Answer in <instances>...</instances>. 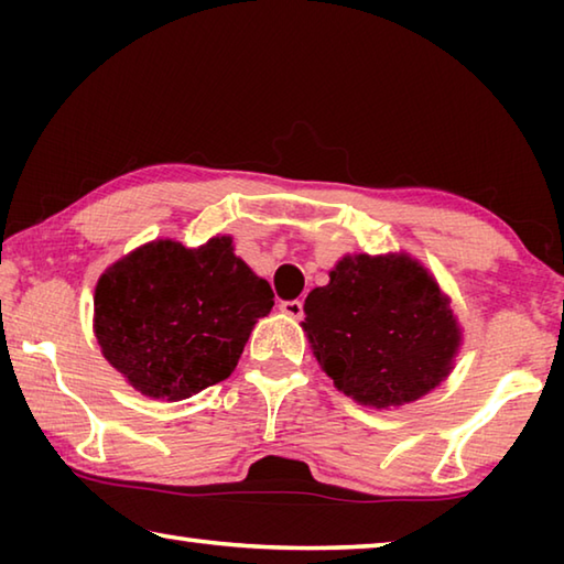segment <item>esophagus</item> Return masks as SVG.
I'll use <instances>...</instances> for the list:
<instances>
[{
    "label": "esophagus",
    "mask_w": 564,
    "mask_h": 564,
    "mask_svg": "<svg viewBox=\"0 0 564 564\" xmlns=\"http://www.w3.org/2000/svg\"><path fill=\"white\" fill-rule=\"evenodd\" d=\"M281 313H285L289 318L299 321L303 316V303L301 301H283L281 303Z\"/></svg>",
    "instance_id": "1"
}]
</instances>
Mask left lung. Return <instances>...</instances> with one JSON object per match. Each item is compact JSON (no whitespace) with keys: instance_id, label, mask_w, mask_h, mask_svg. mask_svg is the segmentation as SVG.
<instances>
[{"instance_id":"1","label":"left lung","mask_w":564,"mask_h":564,"mask_svg":"<svg viewBox=\"0 0 564 564\" xmlns=\"http://www.w3.org/2000/svg\"><path fill=\"white\" fill-rule=\"evenodd\" d=\"M305 299L318 366L360 405L388 410L431 393L455 368L463 328L435 275L410 253H348Z\"/></svg>"}]
</instances>
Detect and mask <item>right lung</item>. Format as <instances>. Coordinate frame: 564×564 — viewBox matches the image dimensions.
<instances>
[{
	"label": "right lung",
	"mask_w": 564,
	"mask_h": 564,
	"mask_svg": "<svg viewBox=\"0 0 564 564\" xmlns=\"http://www.w3.org/2000/svg\"><path fill=\"white\" fill-rule=\"evenodd\" d=\"M273 291L234 253L231 236L188 248L156 238L99 275L94 336L141 395L186 400L234 373Z\"/></svg>",
	"instance_id": "add662e5"
}]
</instances>
